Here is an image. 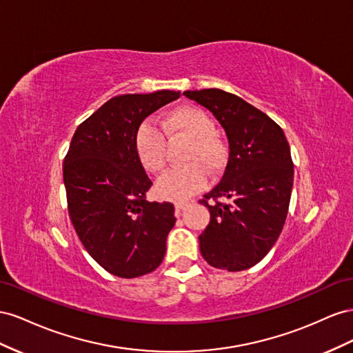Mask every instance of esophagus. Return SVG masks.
<instances>
[{"label":"esophagus","instance_id":"esophagus-1","mask_svg":"<svg viewBox=\"0 0 353 353\" xmlns=\"http://www.w3.org/2000/svg\"><path fill=\"white\" fill-rule=\"evenodd\" d=\"M189 205V203H186V201H182V203H176V213L177 214H182V211Z\"/></svg>","mask_w":353,"mask_h":353}]
</instances>
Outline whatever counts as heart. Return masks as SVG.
<instances>
[{
	"instance_id": "obj_1",
	"label": "heart",
	"mask_w": 353,
	"mask_h": 353,
	"mask_svg": "<svg viewBox=\"0 0 353 353\" xmlns=\"http://www.w3.org/2000/svg\"><path fill=\"white\" fill-rule=\"evenodd\" d=\"M167 137H186L190 145L183 161L186 165L171 168L158 179L157 192L161 198L183 201L196 194L207 183V173L217 176L228 163V146L216 134V124L204 109L195 106L177 108L163 121ZM136 154L142 165L158 173L167 161L165 137L155 125L140 124L134 134Z\"/></svg>"
}]
</instances>
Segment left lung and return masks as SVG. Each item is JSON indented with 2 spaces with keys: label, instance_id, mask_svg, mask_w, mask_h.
Returning a JSON list of instances; mask_svg holds the SVG:
<instances>
[{
  "label": "left lung",
  "instance_id": "1",
  "mask_svg": "<svg viewBox=\"0 0 353 353\" xmlns=\"http://www.w3.org/2000/svg\"><path fill=\"white\" fill-rule=\"evenodd\" d=\"M183 94L216 117L229 142L223 177L199 201L210 210L201 254L217 269H248L269 253L284 228L294 179L290 145L283 128L244 99L219 88Z\"/></svg>",
  "mask_w": 353,
  "mask_h": 353
}]
</instances>
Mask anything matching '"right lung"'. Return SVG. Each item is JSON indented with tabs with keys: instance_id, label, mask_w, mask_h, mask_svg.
Listing matches in <instances>:
<instances>
[{
	"instance_id": "obj_1",
	"label": "right lung",
	"mask_w": 353,
	"mask_h": 353,
	"mask_svg": "<svg viewBox=\"0 0 353 353\" xmlns=\"http://www.w3.org/2000/svg\"><path fill=\"white\" fill-rule=\"evenodd\" d=\"M180 92L112 97L75 130L63 161L68 211L97 263L119 278L155 270L176 223L171 203H149L152 186L134 148L137 127Z\"/></svg>"
}]
</instances>
